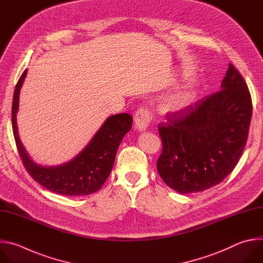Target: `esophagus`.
I'll return each mask as SVG.
<instances>
[{"mask_svg": "<svg viewBox=\"0 0 263 263\" xmlns=\"http://www.w3.org/2000/svg\"><path fill=\"white\" fill-rule=\"evenodd\" d=\"M152 120V115L147 109H139L135 115V127L139 132H145Z\"/></svg>", "mask_w": 263, "mask_h": 263, "instance_id": "34e87169", "label": "esophagus"}]
</instances>
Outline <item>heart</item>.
Listing matches in <instances>:
<instances>
[{"instance_id":"obj_1","label":"heart","mask_w":263,"mask_h":263,"mask_svg":"<svg viewBox=\"0 0 263 263\" xmlns=\"http://www.w3.org/2000/svg\"><path fill=\"white\" fill-rule=\"evenodd\" d=\"M194 100L195 96L191 92L177 93L167 99L163 109L167 114L179 116L190 109V107L194 103Z\"/></svg>"}]
</instances>
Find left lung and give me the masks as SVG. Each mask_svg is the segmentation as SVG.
Listing matches in <instances>:
<instances>
[{"instance_id":"1","label":"left lung","mask_w":263,"mask_h":263,"mask_svg":"<svg viewBox=\"0 0 263 263\" xmlns=\"http://www.w3.org/2000/svg\"><path fill=\"white\" fill-rule=\"evenodd\" d=\"M175 118L159 126L160 176L180 194L219 184L235 168L248 139L252 99L241 74L230 63L221 91Z\"/></svg>"}]
</instances>
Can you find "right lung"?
I'll use <instances>...</instances> for the list:
<instances>
[{
	"mask_svg": "<svg viewBox=\"0 0 263 263\" xmlns=\"http://www.w3.org/2000/svg\"><path fill=\"white\" fill-rule=\"evenodd\" d=\"M27 71L15 86L12 102L13 135L27 171L39 184L60 195L84 196L97 192L111 174L117 149L132 127L133 117L126 113L108 117L85 148L66 163L57 166L37 164L24 147L16 123L20 92Z\"/></svg>",
	"mask_w": 263,
	"mask_h": 263,
	"instance_id": "obj_1",
	"label": "right lung"
}]
</instances>
